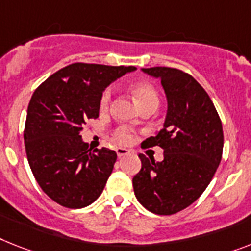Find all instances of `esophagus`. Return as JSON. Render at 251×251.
Segmentation results:
<instances>
[{
    "label": "esophagus",
    "instance_id": "obj_1",
    "mask_svg": "<svg viewBox=\"0 0 251 251\" xmlns=\"http://www.w3.org/2000/svg\"><path fill=\"white\" fill-rule=\"evenodd\" d=\"M115 151H117L118 158H123V156L129 154V150H127V149H124V148H117L115 149Z\"/></svg>",
    "mask_w": 251,
    "mask_h": 251
}]
</instances>
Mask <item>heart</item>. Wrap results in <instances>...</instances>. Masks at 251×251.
I'll use <instances>...</instances> for the list:
<instances>
[{
  "label": "heart",
  "instance_id": "heart-1",
  "mask_svg": "<svg viewBox=\"0 0 251 251\" xmlns=\"http://www.w3.org/2000/svg\"><path fill=\"white\" fill-rule=\"evenodd\" d=\"M132 92H133L134 99L137 100L138 105L141 107L148 106V105H159V93L152 84L150 83H136L132 87ZM111 88H106L101 93L100 97V110L106 111L111 103ZM133 138V132L127 126H122L118 127L114 132V140L117 141L118 144H129Z\"/></svg>",
  "mask_w": 251,
  "mask_h": 251
}]
</instances>
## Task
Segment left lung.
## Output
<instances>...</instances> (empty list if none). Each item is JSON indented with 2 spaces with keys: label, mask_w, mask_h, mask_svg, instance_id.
I'll use <instances>...</instances> for the list:
<instances>
[{
  "label": "left lung",
  "mask_w": 251,
  "mask_h": 251,
  "mask_svg": "<svg viewBox=\"0 0 251 251\" xmlns=\"http://www.w3.org/2000/svg\"><path fill=\"white\" fill-rule=\"evenodd\" d=\"M159 78L168 100L164 128L142 144L164 150L163 161L140 154L134 195L149 212L171 215L200 198L223 152V128L214 103L198 80L175 68L142 69Z\"/></svg>",
  "instance_id": "left-lung-1"
}]
</instances>
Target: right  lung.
Instances as JSON below:
<instances>
[{
	"label": "right lung",
	"instance_id": "right-lung-1",
	"mask_svg": "<svg viewBox=\"0 0 251 251\" xmlns=\"http://www.w3.org/2000/svg\"><path fill=\"white\" fill-rule=\"evenodd\" d=\"M133 70L134 66L74 63L33 93L24 128L26 158L39 187L61 206L84 208L101 195L117 152L92 150L80 132L99 117L105 87Z\"/></svg>",
	"mask_w": 251,
	"mask_h": 251
}]
</instances>
